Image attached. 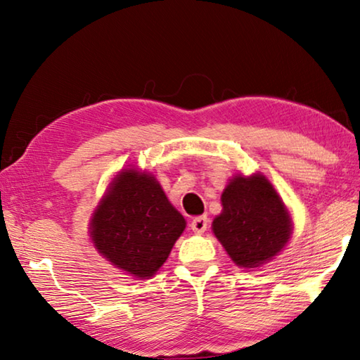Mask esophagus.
I'll list each match as a JSON object with an SVG mask.
<instances>
[{"instance_id": "obj_1", "label": "esophagus", "mask_w": 360, "mask_h": 360, "mask_svg": "<svg viewBox=\"0 0 360 360\" xmlns=\"http://www.w3.org/2000/svg\"><path fill=\"white\" fill-rule=\"evenodd\" d=\"M207 225H209V219L206 215H201V217H195L191 220V230L199 235L207 230Z\"/></svg>"}]
</instances>
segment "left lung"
<instances>
[{
    "label": "left lung",
    "instance_id": "1",
    "mask_svg": "<svg viewBox=\"0 0 360 360\" xmlns=\"http://www.w3.org/2000/svg\"><path fill=\"white\" fill-rule=\"evenodd\" d=\"M214 235L236 265L257 267L286 245L291 220L275 188L262 175H238L222 193Z\"/></svg>",
    "mask_w": 360,
    "mask_h": 360
}]
</instances>
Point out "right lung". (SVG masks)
<instances>
[{
  "instance_id": "obj_1",
  "label": "right lung",
  "mask_w": 360,
  "mask_h": 360,
  "mask_svg": "<svg viewBox=\"0 0 360 360\" xmlns=\"http://www.w3.org/2000/svg\"><path fill=\"white\" fill-rule=\"evenodd\" d=\"M185 225L156 179L130 169L117 176L96 207L91 238L115 267L146 278L167 261Z\"/></svg>"
}]
</instances>
